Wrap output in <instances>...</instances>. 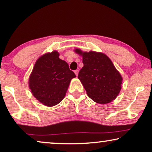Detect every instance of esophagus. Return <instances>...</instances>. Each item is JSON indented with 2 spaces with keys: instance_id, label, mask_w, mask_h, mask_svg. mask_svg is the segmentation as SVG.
<instances>
[{
  "instance_id": "1",
  "label": "esophagus",
  "mask_w": 152,
  "mask_h": 152,
  "mask_svg": "<svg viewBox=\"0 0 152 152\" xmlns=\"http://www.w3.org/2000/svg\"><path fill=\"white\" fill-rule=\"evenodd\" d=\"M74 73H75V74L76 75V76H78V69L75 70V71H74Z\"/></svg>"
}]
</instances>
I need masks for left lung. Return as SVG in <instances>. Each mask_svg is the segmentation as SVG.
Returning <instances> with one entry per match:
<instances>
[{"mask_svg": "<svg viewBox=\"0 0 152 152\" xmlns=\"http://www.w3.org/2000/svg\"><path fill=\"white\" fill-rule=\"evenodd\" d=\"M83 66L78 78L84 86L87 94L94 101L106 104L114 100L121 89L122 77L111 60L105 54L95 52H83Z\"/></svg>", "mask_w": 152, "mask_h": 152, "instance_id": "left-lung-1", "label": "left lung"}]
</instances>
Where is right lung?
Returning <instances> with one entry per match:
<instances>
[{
  "label": "right lung",
  "mask_w": 152,
  "mask_h": 152,
  "mask_svg": "<svg viewBox=\"0 0 152 152\" xmlns=\"http://www.w3.org/2000/svg\"><path fill=\"white\" fill-rule=\"evenodd\" d=\"M59 54L53 52L37 60L29 80L31 93L45 105L52 107L65 97L71 80L76 77Z\"/></svg>",
  "instance_id": "add662e5"
}]
</instances>
